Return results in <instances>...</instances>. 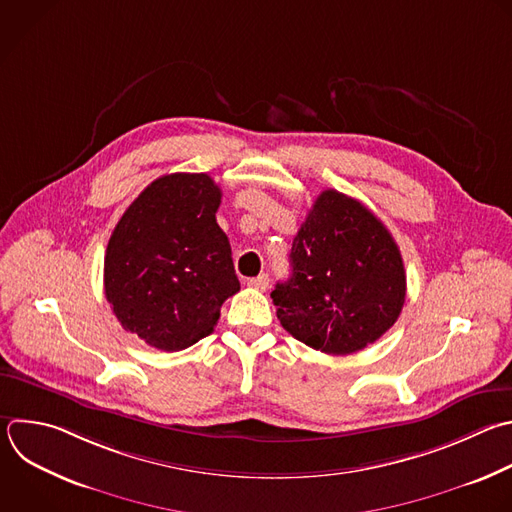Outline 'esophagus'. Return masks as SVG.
I'll list each match as a JSON object with an SVG mask.
<instances>
[{"mask_svg": "<svg viewBox=\"0 0 512 512\" xmlns=\"http://www.w3.org/2000/svg\"><path fill=\"white\" fill-rule=\"evenodd\" d=\"M247 285L253 287V289H257V291H265V289L269 287V275H267V273H261V275H257V277H251V279H247Z\"/></svg>", "mask_w": 512, "mask_h": 512, "instance_id": "esophagus-1", "label": "esophagus"}]
</instances>
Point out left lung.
<instances>
[{
	"label": "left lung",
	"mask_w": 512,
	"mask_h": 512,
	"mask_svg": "<svg viewBox=\"0 0 512 512\" xmlns=\"http://www.w3.org/2000/svg\"><path fill=\"white\" fill-rule=\"evenodd\" d=\"M291 277L271 299L281 325L305 346L348 356L400 317L406 271L384 223L360 201L323 191L291 247Z\"/></svg>",
	"instance_id": "obj_1"
}]
</instances>
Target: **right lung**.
I'll return each mask as SVG.
<instances>
[{
	"mask_svg": "<svg viewBox=\"0 0 512 512\" xmlns=\"http://www.w3.org/2000/svg\"><path fill=\"white\" fill-rule=\"evenodd\" d=\"M205 173L164 175L126 209L106 247L104 293L120 325L162 352L207 337L241 285Z\"/></svg>",
	"mask_w": 512,
	"mask_h": 512,
	"instance_id": "1",
	"label": "right lung"
}]
</instances>
